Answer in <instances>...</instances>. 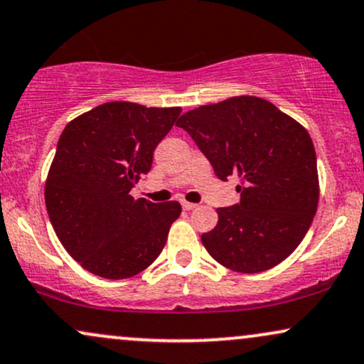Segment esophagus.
<instances>
[{"label": "esophagus", "mask_w": 364, "mask_h": 364, "mask_svg": "<svg viewBox=\"0 0 364 364\" xmlns=\"http://www.w3.org/2000/svg\"><path fill=\"white\" fill-rule=\"evenodd\" d=\"M181 207L185 210H193V208H196V205L190 203V201H181Z\"/></svg>", "instance_id": "1"}]
</instances>
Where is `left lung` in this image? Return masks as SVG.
<instances>
[{
    "mask_svg": "<svg viewBox=\"0 0 364 364\" xmlns=\"http://www.w3.org/2000/svg\"><path fill=\"white\" fill-rule=\"evenodd\" d=\"M176 125L217 178L240 179V203L217 208L218 224L201 235L210 256L237 273H261L287 259L318 205L317 157L305 127L249 95L186 112Z\"/></svg>",
    "mask_w": 364,
    "mask_h": 364,
    "instance_id": "left-lung-1",
    "label": "left lung"
}]
</instances>
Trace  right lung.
Returning a JSON list of instances; mask_svg holds the SVG:
<instances>
[{"instance_id": "add662e5", "label": "right lung", "mask_w": 364, "mask_h": 364, "mask_svg": "<svg viewBox=\"0 0 364 364\" xmlns=\"http://www.w3.org/2000/svg\"><path fill=\"white\" fill-rule=\"evenodd\" d=\"M179 113L110 102L60 134L46 181L47 212L65 251L96 277H135L163 251L181 205L135 200L130 190L151 171L154 149Z\"/></svg>"}]
</instances>
